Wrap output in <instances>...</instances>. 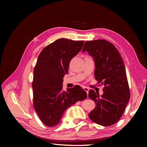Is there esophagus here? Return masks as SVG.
Listing matches in <instances>:
<instances>
[{
	"label": "esophagus",
	"mask_w": 147,
	"mask_h": 147,
	"mask_svg": "<svg viewBox=\"0 0 147 147\" xmlns=\"http://www.w3.org/2000/svg\"><path fill=\"white\" fill-rule=\"evenodd\" d=\"M83 89L84 91H85L88 94V92H89V89L88 88H86V87H84L83 88Z\"/></svg>",
	"instance_id": "34e87169"
}]
</instances>
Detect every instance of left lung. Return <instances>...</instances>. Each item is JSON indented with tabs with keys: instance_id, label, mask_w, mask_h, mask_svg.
Instances as JSON below:
<instances>
[{
	"instance_id": "left-lung-1",
	"label": "left lung",
	"mask_w": 147,
	"mask_h": 147,
	"mask_svg": "<svg viewBox=\"0 0 147 147\" xmlns=\"http://www.w3.org/2000/svg\"><path fill=\"white\" fill-rule=\"evenodd\" d=\"M85 51L94 59L95 79L104 86L101 96L93 89L89 91V97L96 103L89 117L102 126L113 125L121 117L130 97L123 59L115 47L105 39L86 41Z\"/></svg>"
}]
</instances>
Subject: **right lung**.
Instances as JSON below:
<instances>
[{
    "label": "right lung",
    "instance_id": "obj_1",
    "mask_svg": "<svg viewBox=\"0 0 147 147\" xmlns=\"http://www.w3.org/2000/svg\"><path fill=\"white\" fill-rule=\"evenodd\" d=\"M84 41L61 38L42 50L34 69L32 82L34 107L44 124L56 126L65 111L76 102L87 98L79 86L63 91V78L69 63L84 45Z\"/></svg>",
    "mask_w": 147,
    "mask_h": 147
}]
</instances>
